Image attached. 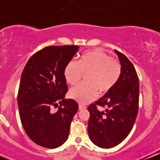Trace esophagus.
Wrapping results in <instances>:
<instances>
[{"label":"esophagus","instance_id":"1","mask_svg":"<svg viewBox=\"0 0 160 160\" xmlns=\"http://www.w3.org/2000/svg\"><path fill=\"white\" fill-rule=\"evenodd\" d=\"M86 107L85 105H82V104H79V110H80V111H81V110L86 109Z\"/></svg>","mask_w":160,"mask_h":160}]
</instances>
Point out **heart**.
Here are the masks:
<instances>
[{"label": "heart", "mask_w": 160, "mask_h": 160, "mask_svg": "<svg viewBox=\"0 0 160 160\" xmlns=\"http://www.w3.org/2000/svg\"><path fill=\"white\" fill-rule=\"evenodd\" d=\"M86 75V83L79 84L70 90L71 98L80 104H86L94 99L98 94L107 93L113 89L121 74L120 62L100 49H93L81 55L78 63L71 61L64 70L66 81L75 85L83 74Z\"/></svg>", "instance_id": "heart-1"}]
</instances>
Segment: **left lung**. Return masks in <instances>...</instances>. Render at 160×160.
Masks as SVG:
<instances>
[{
  "label": "left lung",
  "mask_w": 160,
  "mask_h": 160,
  "mask_svg": "<svg viewBox=\"0 0 160 160\" xmlns=\"http://www.w3.org/2000/svg\"><path fill=\"white\" fill-rule=\"evenodd\" d=\"M121 74L113 89L88 107V133L93 144L102 148L117 146L131 132L138 111L139 82L135 67L125 55L115 50ZM97 106L106 107L98 111Z\"/></svg>",
  "instance_id": "8db88e82"
}]
</instances>
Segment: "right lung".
<instances>
[{
	"label": "right lung",
	"mask_w": 160,
	"mask_h": 160,
	"mask_svg": "<svg viewBox=\"0 0 160 160\" xmlns=\"http://www.w3.org/2000/svg\"><path fill=\"white\" fill-rule=\"evenodd\" d=\"M79 47L50 46L29 58L24 68L18 92L20 120L32 141L46 148H56L67 141L78 104L65 99L68 92L64 75L66 65ZM60 104L58 111L51 108Z\"/></svg>",
	"instance_id": "obj_1"
}]
</instances>
